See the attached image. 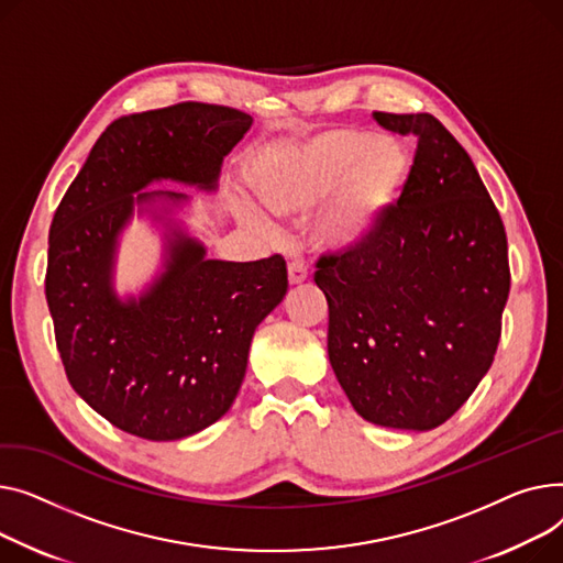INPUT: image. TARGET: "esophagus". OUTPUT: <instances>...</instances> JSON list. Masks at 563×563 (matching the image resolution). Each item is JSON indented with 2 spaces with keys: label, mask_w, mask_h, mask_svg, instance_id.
Here are the masks:
<instances>
[{
  "label": "esophagus",
  "mask_w": 563,
  "mask_h": 563,
  "mask_svg": "<svg viewBox=\"0 0 563 563\" xmlns=\"http://www.w3.org/2000/svg\"><path fill=\"white\" fill-rule=\"evenodd\" d=\"M307 277H309V275H307V268L302 266V263H297V261L288 263V284H290V286L305 284Z\"/></svg>",
  "instance_id": "obj_1"
}]
</instances>
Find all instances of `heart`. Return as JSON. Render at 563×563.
<instances>
[{
    "label": "heart",
    "mask_w": 563,
    "mask_h": 563,
    "mask_svg": "<svg viewBox=\"0 0 563 563\" xmlns=\"http://www.w3.org/2000/svg\"><path fill=\"white\" fill-rule=\"evenodd\" d=\"M413 175L409 150L356 129H327L263 161L254 190L282 218L313 213V241L327 252L375 245L398 213ZM250 220L271 227L256 213Z\"/></svg>",
    "instance_id": "obj_1"
}]
</instances>
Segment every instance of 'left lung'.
Returning a JSON list of instances; mask_svg holds the SVG:
<instances>
[{
	"label": "left lung",
	"mask_w": 563,
	"mask_h": 563,
	"mask_svg": "<svg viewBox=\"0 0 563 563\" xmlns=\"http://www.w3.org/2000/svg\"><path fill=\"white\" fill-rule=\"evenodd\" d=\"M416 134L405 200L371 247L322 256L327 352L354 411L427 432L488 373L509 297L507 234L468 152L429 113H375Z\"/></svg>",
	"instance_id": "obj_1"
}]
</instances>
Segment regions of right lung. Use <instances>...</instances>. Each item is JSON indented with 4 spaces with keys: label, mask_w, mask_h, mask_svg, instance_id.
<instances>
[{
    "label": "right lung",
    "mask_w": 563,
    "mask_h": 563,
    "mask_svg": "<svg viewBox=\"0 0 563 563\" xmlns=\"http://www.w3.org/2000/svg\"><path fill=\"white\" fill-rule=\"evenodd\" d=\"M252 115L184 102L113 120L92 145L49 227L45 295L65 375L79 398L126 434L179 441L234 405L254 329L286 295V261L209 258L177 211L179 184L216 192L224 156ZM147 214L162 271L139 296L114 288L119 236Z\"/></svg>",
    "instance_id": "add662e5"
}]
</instances>
